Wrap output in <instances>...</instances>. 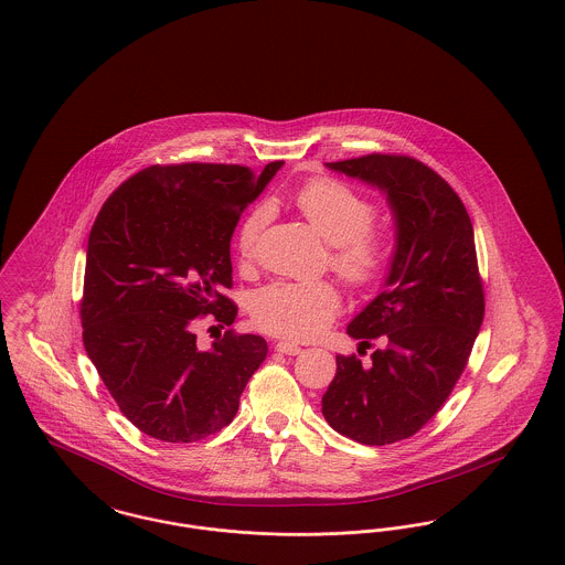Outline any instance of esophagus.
<instances>
[{
  "label": "esophagus",
  "mask_w": 565,
  "mask_h": 565,
  "mask_svg": "<svg viewBox=\"0 0 565 565\" xmlns=\"http://www.w3.org/2000/svg\"><path fill=\"white\" fill-rule=\"evenodd\" d=\"M275 350L277 352H281V354H288V356H297V354H300V345H297V343H292V341H277L275 343Z\"/></svg>",
  "instance_id": "34e87169"
}]
</instances>
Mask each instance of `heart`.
<instances>
[{
  "instance_id": "obj_1",
  "label": "heart",
  "mask_w": 565,
  "mask_h": 565,
  "mask_svg": "<svg viewBox=\"0 0 565 565\" xmlns=\"http://www.w3.org/2000/svg\"><path fill=\"white\" fill-rule=\"evenodd\" d=\"M295 204L309 226L332 245V268L356 288L375 284L388 265L391 243L386 234L369 228L375 206L361 192L337 179L307 181L295 194ZM268 220V206L247 213L236 233V252L243 263ZM341 297L329 281H275L254 299L258 327L290 339H311L324 331L339 313Z\"/></svg>"
}]
</instances>
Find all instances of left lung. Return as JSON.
<instances>
[{
    "instance_id": "1",
    "label": "left lung",
    "mask_w": 565,
    "mask_h": 565,
    "mask_svg": "<svg viewBox=\"0 0 565 565\" xmlns=\"http://www.w3.org/2000/svg\"><path fill=\"white\" fill-rule=\"evenodd\" d=\"M380 190L395 224L382 290L352 318L348 334L382 348L363 365L337 356L322 397L334 431L384 446L425 427L455 388L484 318L473 226L455 190L429 167L373 153L327 164Z\"/></svg>"
}]
</instances>
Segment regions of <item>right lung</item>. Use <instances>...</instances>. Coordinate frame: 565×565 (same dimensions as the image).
Listing matches in <instances>:
<instances>
[{
    "mask_svg": "<svg viewBox=\"0 0 565 565\" xmlns=\"http://www.w3.org/2000/svg\"><path fill=\"white\" fill-rule=\"evenodd\" d=\"M284 162L149 167L104 202L87 243L83 343L124 416L153 439L199 441L231 425L268 352L258 334L196 345L199 316L231 327V241Z\"/></svg>",
    "mask_w": 565,
    "mask_h": 565,
    "instance_id": "add662e5",
    "label": "right lung"
}]
</instances>
